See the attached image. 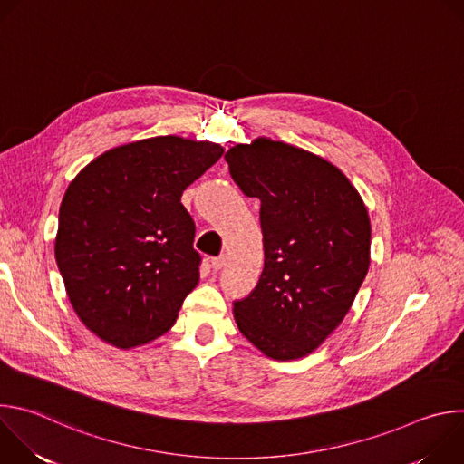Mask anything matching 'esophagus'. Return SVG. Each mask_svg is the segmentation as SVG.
<instances>
[{
  "label": "esophagus",
  "mask_w": 464,
  "mask_h": 464,
  "mask_svg": "<svg viewBox=\"0 0 464 464\" xmlns=\"http://www.w3.org/2000/svg\"><path fill=\"white\" fill-rule=\"evenodd\" d=\"M227 264V255L226 253H222L220 256H217V258H213V270L215 272H218V270H222L224 266Z\"/></svg>",
  "instance_id": "esophagus-1"
}]
</instances>
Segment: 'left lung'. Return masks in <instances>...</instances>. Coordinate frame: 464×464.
Returning a JSON list of instances; mask_svg holds the SVG:
<instances>
[{"label": "left lung", "mask_w": 464, "mask_h": 464, "mask_svg": "<svg viewBox=\"0 0 464 464\" xmlns=\"http://www.w3.org/2000/svg\"><path fill=\"white\" fill-rule=\"evenodd\" d=\"M224 158L260 200L264 237V270L235 301L237 326L264 356L304 358L342 324L369 272L367 208L336 165L304 149L256 138Z\"/></svg>", "instance_id": "8db88e82"}]
</instances>
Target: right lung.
<instances>
[{"label":"right lung","instance_id":"add662e5","mask_svg":"<svg viewBox=\"0 0 464 464\" xmlns=\"http://www.w3.org/2000/svg\"><path fill=\"white\" fill-rule=\"evenodd\" d=\"M222 154L218 143L158 136L106 150L68 185L54 256L75 314L102 342L134 349L174 324L200 281L179 198Z\"/></svg>","mask_w":464,"mask_h":464}]
</instances>
